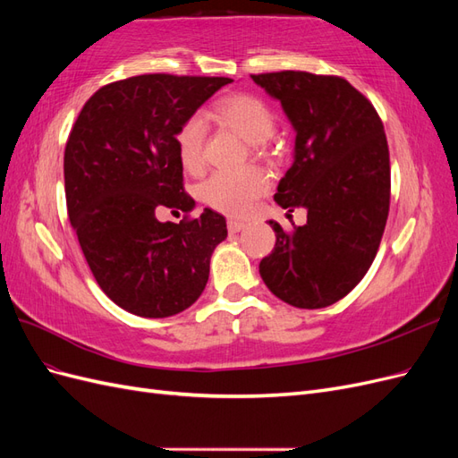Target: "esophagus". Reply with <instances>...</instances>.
<instances>
[{
  "mask_svg": "<svg viewBox=\"0 0 458 458\" xmlns=\"http://www.w3.org/2000/svg\"><path fill=\"white\" fill-rule=\"evenodd\" d=\"M244 227H246L244 221H239V219H229V221H227V229H229L231 233H239V231H242Z\"/></svg>",
  "mask_w": 458,
  "mask_h": 458,
  "instance_id": "esophagus-1",
  "label": "esophagus"
}]
</instances>
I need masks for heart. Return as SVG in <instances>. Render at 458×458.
<instances>
[{"label": "heart", "mask_w": 458, "mask_h": 458, "mask_svg": "<svg viewBox=\"0 0 458 458\" xmlns=\"http://www.w3.org/2000/svg\"><path fill=\"white\" fill-rule=\"evenodd\" d=\"M214 116L241 135L256 155H267V140L275 131L273 108L256 95L234 93L219 99L214 106ZM206 137V122L202 116H189L175 131V148L183 168L199 172L202 168V148ZM269 179L258 168L241 172H216L200 187L202 200L217 212L229 216H244L252 210L254 202L266 195Z\"/></svg>", "instance_id": "1"}]
</instances>
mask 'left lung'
Wrapping results in <instances>:
<instances>
[{"mask_svg": "<svg viewBox=\"0 0 458 458\" xmlns=\"http://www.w3.org/2000/svg\"><path fill=\"white\" fill-rule=\"evenodd\" d=\"M281 101L296 131L294 162L275 202L308 224L286 233L276 221L275 248L259 261L271 293L301 310L342 300L369 271L390 212V150L382 120L348 80L300 71L252 74Z\"/></svg>", "mask_w": 458, "mask_h": 458, "instance_id": "obj_1", "label": "left lung"}]
</instances>
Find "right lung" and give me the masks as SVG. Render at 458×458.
Listing matches in <instances>:
<instances>
[{"label": "right lung", "mask_w": 458, "mask_h": 458, "mask_svg": "<svg viewBox=\"0 0 458 458\" xmlns=\"http://www.w3.org/2000/svg\"><path fill=\"white\" fill-rule=\"evenodd\" d=\"M231 78L141 74L95 91L64 148L68 217L97 284L133 315L182 313L202 294L225 217L158 221L160 208L189 214L175 131Z\"/></svg>", "instance_id": "1"}]
</instances>
